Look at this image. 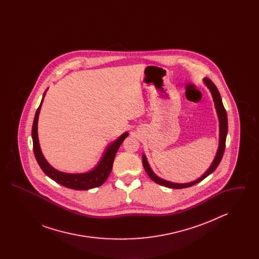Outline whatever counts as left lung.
Returning a JSON list of instances; mask_svg holds the SVG:
<instances>
[{
	"label": "left lung",
	"mask_w": 259,
	"mask_h": 259,
	"mask_svg": "<svg viewBox=\"0 0 259 259\" xmlns=\"http://www.w3.org/2000/svg\"><path fill=\"white\" fill-rule=\"evenodd\" d=\"M203 81L206 84V87L209 88V91L211 93V96H212L213 102H214V107H215L217 113H218V116H219V121H220V143H219V148H218L217 154L214 156V159L211 162L209 169L204 172L203 176H201L196 181H193V182H190V183H186V184H177V183H172V182L163 180V179L159 178L158 176H156L154 172L151 170L146 155L143 154V165H144V168H145L146 172H148L149 178L154 183H156L158 185H163V186H166V187H170V188H175V189L185 188V187H189V186L196 185L198 183H200L201 181H203L205 178H207L209 174L213 172L218 168V166L220 165V163L222 161V156H223V153H224V149H225L226 136H227V131H228L227 113H226V111H225V109L223 107L221 94H220L217 87L213 84V82L209 78H207V77H205L203 79Z\"/></svg>",
	"instance_id": "left-lung-1"
}]
</instances>
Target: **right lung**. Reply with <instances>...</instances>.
I'll list each match as a JSON object with an SVG mask.
<instances>
[{
  "mask_svg": "<svg viewBox=\"0 0 259 259\" xmlns=\"http://www.w3.org/2000/svg\"><path fill=\"white\" fill-rule=\"evenodd\" d=\"M46 92L44 93L39 107L37 108V111H36L33 127H32L33 148H34L35 157L37 159L39 167L41 168V170L48 177H50L51 180H53L57 184L66 186L68 188H72L75 190H87V189L98 187L100 185H103L111 174L115 154L120 147V145L125 140V138L129 135L128 132L123 133L117 140H115L113 143H111L109 147H107V148L105 149V152L102 155V158L99 161L98 164L91 171L81 172V174H69V172H60V171L56 170L55 168H53L45 158L40 147H39V143H38L37 120H38V114L40 111V108H41V105L44 102Z\"/></svg>",
  "mask_w": 259,
  "mask_h": 259,
  "instance_id": "add662e5",
  "label": "right lung"
}]
</instances>
